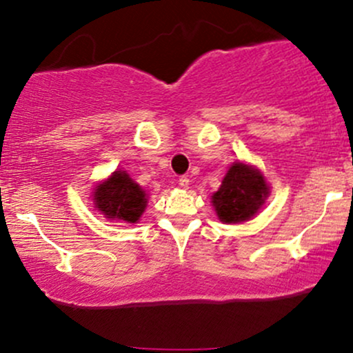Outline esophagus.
<instances>
[{"label": "esophagus", "mask_w": 353, "mask_h": 353, "mask_svg": "<svg viewBox=\"0 0 353 353\" xmlns=\"http://www.w3.org/2000/svg\"><path fill=\"white\" fill-rule=\"evenodd\" d=\"M189 184H190V179H189L188 176H181L179 177V185H181L182 189H188Z\"/></svg>", "instance_id": "34e87169"}]
</instances>
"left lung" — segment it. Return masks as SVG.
Instances as JSON below:
<instances>
[{"label":"left lung","instance_id":"obj_1","mask_svg":"<svg viewBox=\"0 0 353 353\" xmlns=\"http://www.w3.org/2000/svg\"><path fill=\"white\" fill-rule=\"evenodd\" d=\"M269 185L259 169L244 163H234L212 194V205L219 221L239 224L252 219L269 197Z\"/></svg>","mask_w":353,"mask_h":353}]
</instances>
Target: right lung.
I'll return each instance as SVG.
<instances>
[{"instance_id":"obj_1","label":"right lung","mask_w":353,"mask_h":353,"mask_svg":"<svg viewBox=\"0 0 353 353\" xmlns=\"http://www.w3.org/2000/svg\"><path fill=\"white\" fill-rule=\"evenodd\" d=\"M94 208L106 219L136 224L148 205V194L125 171H114L92 192Z\"/></svg>"}]
</instances>
